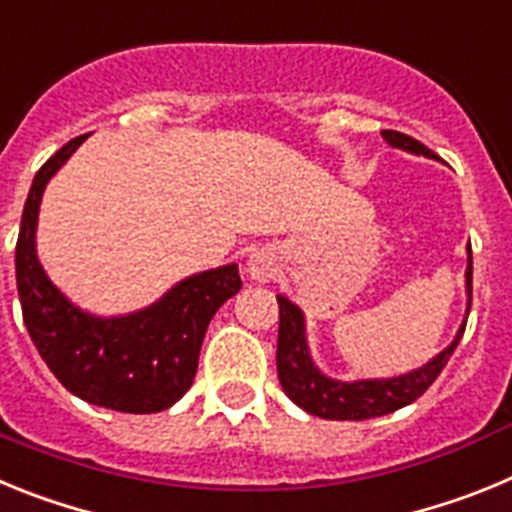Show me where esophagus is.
I'll return each instance as SVG.
<instances>
[{
	"label": "esophagus",
	"instance_id": "1",
	"mask_svg": "<svg viewBox=\"0 0 512 512\" xmlns=\"http://www.w3.org/2000/svg\"><path fill=\"white\" fill-rule=\"evenodd\" d=\"M246 271L253 282H271V279H274V274H277V266H274V253H271L269 248H259V251H253L246 261Z\"/></svg>",
	"mask_w": 512,
	"mask_h": 512
}]
</instances>
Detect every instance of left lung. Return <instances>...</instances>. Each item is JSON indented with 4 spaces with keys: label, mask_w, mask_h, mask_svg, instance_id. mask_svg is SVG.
<instances>
[{
    "label": "left lung",
    "mask_w": 512,
    "mask_h": 512,
    "mask_svg": "<svg viewBox=\"0 0 512 512\" xmlns=\"http://www.w3.org/2000/svg\"><path fill=\"white\" fill-rule=\"evenodd\" d=\"M382 138L390 143L392 148L400 151L415 153V156L438 158L431 148H425L420 140L410 138L397 130H382ZM469 264H467V318L469 307H472V248H467ZM279 302V341H277V372L282 390L287 397L295 402L297 408L305 413L318 415L325 420H366L379 418V415L395 413V410L405 408L410 402L418 400L441 374L446 361L451 359L454 348L459 346L461 336H464V325L467 318L456 330L454 341L449 346L438 351L428 364L418 366L413 372L397 374V377H382V379H354V382H343V379H333L323 374L315 366L307 348L305 336V315L300 307L289 297L277 295Z\"/></svg>",
    "instance_id": "obj_1"
}]
</instances>
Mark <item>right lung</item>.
I'll return each instance as SVG.
<instances>
[{
    "mask_svg": "<svg viewBox=\"0 0 512 512\" xmlns=\"http://www.w3.org/2000/svg\"><path fill=\"white\" fill-rule=\"evenodd\" d=\"M84 140L79 135L53 153L27 194L15 248L22 318L38 354L71 395L120 413H161L192 387L207 325L241 289V274L235 264L200 271L128 315L102 318L74 305L40 266L35 230L45 184Z\"/></svg>",
    "mask_w": 512,
    "mask_h": 512,
    "instance_id": "add662e5",
    "label": "right lung"
}]
</instances>
